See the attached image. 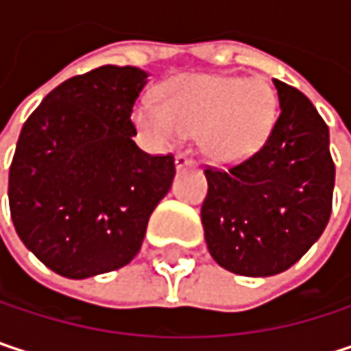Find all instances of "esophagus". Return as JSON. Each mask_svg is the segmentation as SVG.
Segmentation results:
<instances>
[{"label":"esophagus","mask_w":351,"mask_h":351,"mask_svg":"<svg viewBox=\"0 0 351 351\" xmlns=\"http://www.w3.org/2000/svg\"><path fill=\"white\" fill-rule=\"evenodd\" d=\"M175 165L176 169L180 171V169H186V167H195V160H193L191 156H186V154H176Z\"/></svg>","instance_id":"1"}]
</instances>
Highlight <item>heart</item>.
<instances>
[{
	"instance_id": "obj_1",
	"label": "heart",
	"mask_w": 351,
	"mask_h": 351,
	"mask_svg": "<svg viewBox=\"0 0 351 351\" xmlns=\"http://www.w3.org/2000/svg\"><path fill=\"white\" fill-rule=\"evenodd\" d=\"M160 101L142 95L132 109L134 125L154 146H173L201 134V148L219 162L256 152L276 117V95L268 81L180 75L160 87Z\"/></svg>"
}]
</instances>
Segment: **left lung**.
Masks as SVG:
<instances>
[{
    "mask_svg": "<svg viewBox=\"0 0 351 351\" xmlns=\"http://www.w3.org/2000/svg\"><path fill=\"white\" fill-rule=\"evenodd\" d=\"M272 83L280 111L264 146L234 167L205 169V242L219 266L242 276L291 268L331 215L329 128L299 89L278 79Z\"/></svg>",
    "mask_w": 351,
    "mask_h": 351,
    "instance_id": "1",
    "label": "left lung"
}]
</instances>
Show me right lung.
Listing matches in <instances>:
<instances>
[{
    "mask_svg": "<svg viewBox=\"0 0 351 351\" xmlns=\"http://www.w3.org/2000/svg\"><path fill=\"white\" fill-rule=\"evenodd\" d=\"M148 73L106 64L52 89L26 119L10 167L24 245L66 278L132 262L175 178V156L136 146L132 109Z\"/></svg>",
    "mask_w": 351,
    "mask_h": 351,
    "instance_id": "right-lung-1",
    "label": "right lung"
}]
</instances>
